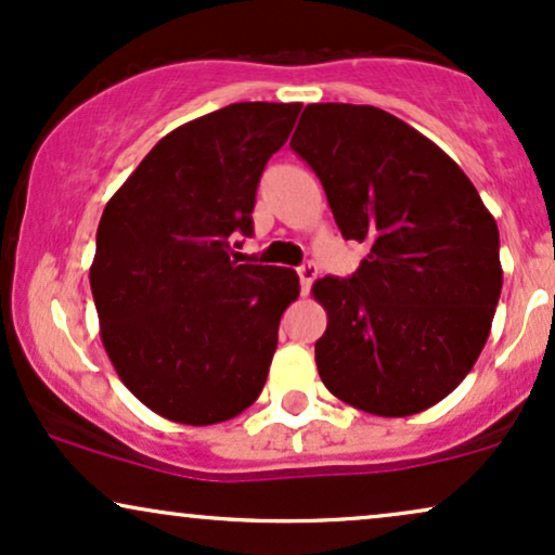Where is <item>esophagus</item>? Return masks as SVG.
Wrapping results in <instances>:
<instances>
[{"instance_id":"1","label":"esophagus","mask_w":555,"mask_h":555,"mask_svg":"<svg viewBox=\"0 0 555 555\" xmlns=\"http://www.w3.org/2000/svg\"><path fill=\"white\" fill-rule=\"evenodd\" d=\"M297 276H299L301 294H307V292H310V286H312L314 279H318V266H314V263H305V266H299V269H297Z\"/></svg>"}]
</instances>
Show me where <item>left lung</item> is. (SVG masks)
<instances>
[{"instance_id": "1", "label": "left lung", "mask_w": 555, "mask_h": 555, "mask_svg": "<svg viewBox=\"0 0 555 555\" xmlns=\"http://www.w3.org/2000/svg\"><path fill=\"white\" fill-rule=\"evenodd\" d=\"M346 241L369 245L350 279L312 284L327 330L322 384L378 417L438 404L464 382L502 292L500 230L459 164L369 104H307L292 135Z\"/></svg>"}]
</instances>
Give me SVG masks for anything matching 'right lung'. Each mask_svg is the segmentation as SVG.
<instances>
[{
	"label": "right lung",
	"mask_w": 555,
	"mask_h": 555,
	"mask_svg": "<svg viewBox=\"0 0 555 555\" xmlns=\"http://www.w3.org/2000/svg\"><path fill=\"white\" fill-rule=\"evenodd\" d=\"M301 104L237 102L160 138L104 207L89 269L100 335L156 415L215 425L261 395L297 271L235 263L266 160Z\"/></svg>",
	"instance_id": "add662e5"
}]
</instances>
